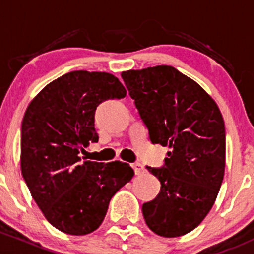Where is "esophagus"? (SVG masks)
<instances>
[{
	"mask_svg": "<svg viewBox=\"0 0 254 254\" xmlns=\"http://www.w3.org/2000/svg\"><path fill=\"white\" fill-rule=\"evenodd\" d=\"M132 167H133V170H134L135 175H140L144 172V167H143L142 164L134 163V164H132Z\"/></svg>",
	"mask_w": 254,
	"mask_h": 254,
	"instance_id": "esophagus-1",
	"label": "esophagus"
}]
</instances>
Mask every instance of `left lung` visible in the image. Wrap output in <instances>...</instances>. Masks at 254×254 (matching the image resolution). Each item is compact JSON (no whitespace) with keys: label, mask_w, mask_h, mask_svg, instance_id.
I'll use <instances>...</instances> for the list:
<instances>
[{"label":"left lung","mask_w":254,"mask_h":254,"mask_svg":"<svg viewBox=\"0 0 254 254\" xmlns=\"http://www.w3.org/2000/svg\"><path fill=\"white\" fill-rule=\"evenodd\" d=\"M153 144L169 146L165 165L146 166L160 181L144 203L149 229L163 237L194 230L215 203L225 172V125L214 99L171 66L121 73Z\"/></svg>","instance_id":"obj_1"}]
</instances>
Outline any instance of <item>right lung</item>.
I'll return each mask as SVG.
<instances>
[{"label":"right lung","instance_id":"obj_1","mask_svg":"<svg viewBox=\"0 0 254 254\" xmlns=\"http://www.w3.org/2000/svg\"><path fill=\"white\" fill-rule=\"evenodd\" d=\"M126 89L106 72L73 70L49 83L28 105L20 130V169L46 220L68 235L95 231L115 193L134 171L122 161H82L99 140L95 110Z\"/></svg>","mask_w":254,"mask_h":254}]
</instances>
